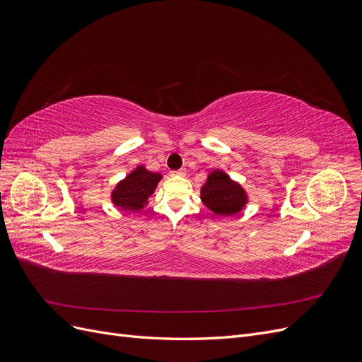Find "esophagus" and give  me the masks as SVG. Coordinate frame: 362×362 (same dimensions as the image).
I'll return each instance as SVG.
<instances>
[{"label": "esophagus", "instance_id": "1", "mask_svg": "<svg viewBox=\"0 0 362 362\" xmlns=\"http://www.w3.org/2000/svg\"><path fill=\"white\" fill-rule=\"evenodd\" d=\"M172 175H185V169L182 168V169H178V170H173V172H170Z\"/></svg>", "mask_w": 362, "mask_h": 362}]
</instances>
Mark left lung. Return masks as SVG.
<instances>
[{"label":"left lung","mask_w":362,"mask_h":362,"mask_svg":"<svg viewBox=\"0 0 362 362\" xmlns=\"http://www.w3.org/2000/svg\"><path fill=\"white\" fill-rule=\"evenodd\" d=\"M202 202L218 216H233L246 205V193L242 185L234 182L226 173H210L201 190Z\"/></svg>","instance_id":"1"}]
</instances>
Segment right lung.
<instances>
[{
    "label": "right lung",
    "instance_id": "right-lung-1",
    "mask_svg": "<svg viewBox=\"0 0 362 362\" xmlns=\"http://www.w3.org/2000/svg\"><path fill=\"white\" fill-rule=\"evenodd\" d=\"M160 180V173H152L145 168L139 166L124 181H120L116 185L112 199L115 205L120 206L122 210L139 211L144 208L149 196L154 193Z\"/></svg>",
    "mask_w": 362,
    "mask_h": 362
}]
</instances>
